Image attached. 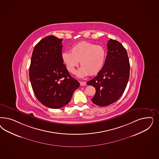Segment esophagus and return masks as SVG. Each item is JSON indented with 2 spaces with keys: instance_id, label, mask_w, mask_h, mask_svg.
I'll list each match as a JSON object with an SVG mask.
<instances>
[{
  "instance_id": "esophagus-1",
  "label": "esophagus",
  "mask_w": 159,
  "mask_h": 159,
  "mask_svg": "<svg viewBox=\"0 0 159 159\" xmlns=\"http://www.w3.org/2000/svg\"><path fill=\"white\" fill-rule=\"evenodd\" d=\"M86 84H87L86 82H84V81H81V82H80V85H81V86L86 85Z\"/></svg>"
}]
</instances>
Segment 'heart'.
I'll list each match as a JSON object with an SVG mask.
<instances>
[{"instance_id": "heart-1", "label": "heart", "mask_w": 159, "mask_h": 159, "mask_svg": "<svg viewBox=\"0 0 159 159\" xmlns=\"http://www.w3.org/2000/svg\"><path fill=\"white\" fill-rule=\"evenodd\" d=\"M107 57L105 49L101 46L88 41H80L71 48V52L62 53V61L68 71L74 74L79 61L82 67L77 72V76L94 75L102 69Z\"/></svg>"}]
</instances>
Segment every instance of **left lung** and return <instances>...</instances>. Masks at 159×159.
<instances>
[{
    "label": "left lung",
    "mask_w": 159,
    "mask_h": 159,
    "mask_svg": "<svg viewBox=\"0 0 159 159\" xmlns=\"http://www.w3.org/2000/svg\"><path fill=\"white\" fill-rule=\"evenodd\" d=\"M108 52L102 69L96 77L87 82L95 88L92 102L106 107L121 97L129 78L130 64L126 50L119 41L110 39Z\"/></svg>",
    "instance_id": "1"
}]
</instances>
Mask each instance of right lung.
<instances>
[{"mask_svg": "<svg viewBox=\"0 0 159 159\" xmlns=\"http://www.w3.org/2000/svg\"><path fill=\"white\" fill-rule=\"evenodd\" d=\"M62 41L54 36L43 39L32 53L29 77L36 98L48 108L59 109L71 99L79 82L68 71L62 60Z\"/></svg>", "mask_w": 159, "mask_h": 159, "instance_id": "add662e5", "label": "right lung"}]
</instances>
